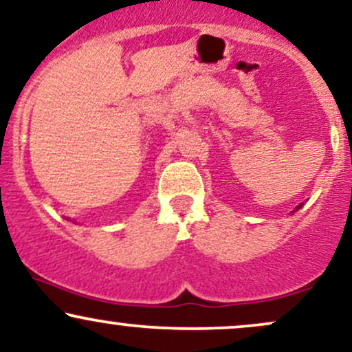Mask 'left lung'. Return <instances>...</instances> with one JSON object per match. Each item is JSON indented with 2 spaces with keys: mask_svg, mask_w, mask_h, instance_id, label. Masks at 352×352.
Returning a JSON list of instances; mask_svg holds the SVG:
<instances>
[{
  "mask_svg": "<svg viewBox=\"0 0 352 352\" xmlns=\"http://www.w3.org/2000/svg\"><path fill=\"white\" fill-rule=\"evenodd\" d=\"M301 207H302V204H301V205H298V207H296V210H300Z\"/></svg>",
  "mask_w": 352,
  "mask_h": 352,
  "instance_id": "left-lung-1",
  "label": "left lung"
}]
</instances>
